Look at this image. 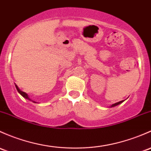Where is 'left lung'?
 Masks as SVG:
<instances>
[{
    "label": "left lung",
    "instance_id": "1",
    "mask_svg": "<svg viewBox=\"0 0 151 151\" xmlns=\"http://www.w3.org/2000/svg\"><path fill=\"white\" fill-rule=\"evenodd\" d=\"M122 102H124V101H119V102H118V103H116V104L111 105V107H114V106H118V105H119L120 104H122Z\"/></svg>",
    "mask_w": 151,
    "mask_h": 151
}]
</instances>
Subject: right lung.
<instances>
[{"instance_id":"add662e5","label":"right lung","mask_w":151,"mask_h":151,"mask_svg":"<svg viewBox=\"0 0 151 151\" xmlns=\"http://www.w3.org/2000/svg\"><path fill=\"white\" fill-rule=\"evenodd\" d=\"M15 86H16V88H17V91L19 92V93H20V95H21V96H23L24 98H26V99H27V100H29V101H32V100L30 99V98H29V96H28V95L26 93H24V92H23V91H22V90H19V88H18V86H17V85H15ZM32 102H34V103H36L35 101H32Z\"/></svg>"}]
</instances>
